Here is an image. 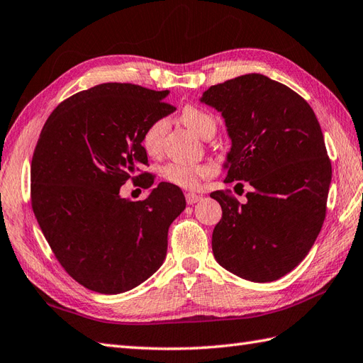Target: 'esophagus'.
Listing matches in <instances>:
<instances>
[{"mask_svg":"<svg viewBox=\"0 0 363 363\" xmlns=\"http://www.w3.org/2000/svg\"><path fill=\"white\" fill-rule=\"evenodd\" d=\"M201 199L202 198L199 195H196V193H185V201H187V204H190V206L196 204V202Z\"/></svg>","mask_w":363,"mask_h":363,"instance_id":"34e87169","label":"esophagus"}]
</instances>
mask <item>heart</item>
<instances>
[{
  "mask_svg": "<svg viewBox=\"0 0 363 363\" xmlns=\"http://www.w3.org/2000/svg\"><path fill=\"white\" fill-rule=\"evenodd\" d=\"M181 121L189 130L206 139L216 131L215 117L198 106H185L181 113ZM168 128L167 119H157L151 122L142 134V147L148 155H157L162 148L164 136ZM210 168L202 164H176L170 162L161 168L162 179L182 189H195L201 179L207 178Z\"/></svg>",
  "mask_w": 363,
  "mask_h": 363,
  "instance_id": "1",
  "label": "heart"
}]
</instances>
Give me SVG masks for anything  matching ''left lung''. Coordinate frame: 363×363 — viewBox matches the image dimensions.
<instances>
[{
	"label": "left lung",
	"instance_id": "8db88e82",
	"mask_svg": "<svg viewBox=\"0 0 363 363\" xmlns=\"http://www.w3.org/2000/svg\"><path fill=\"white\" fill-rule=\"evenodd\" d=\"M201 102L221 113L232 140L224 182L252 185L246 204L210 193L223 208L213 255L244 280H278L308 255L325 221L333 172L320 123L305 99L263 74L210 86Z\"/></svg>",
	"mask_w": 363,
	"mask_h": 363
}]
</instances>
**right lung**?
Instances as JSON below:
<instances>
[{"label":"right lung","instance_id":"right-lung-1","mask_svg":"<svg viewBox=\"0 0 363 363\" xmlns=\"http://www.w3.org/2000/svg\"><path fill=\"white\" fill-rule=\"evenodd\" d=\"M168 91L102 83L58 105L41 130L30 165L32 208L58 263L100 294L136 288L162 266L168 227L185 208L179 187L161 182L147 199L121 187L155 178L142 147L147 126L174 111Z\"/></svg>","mask_w":363,"mask_h":363}]
</instances>
